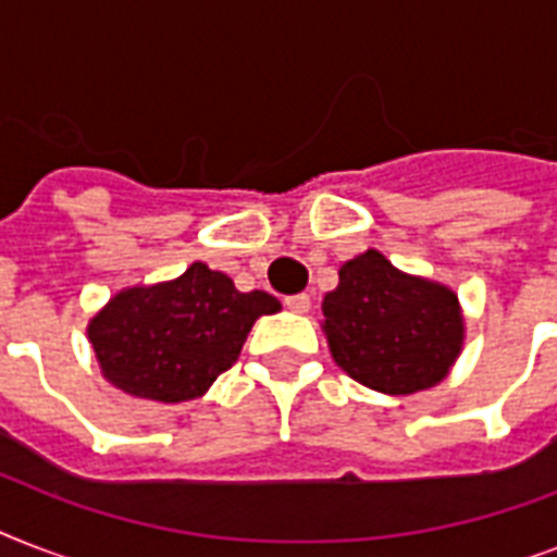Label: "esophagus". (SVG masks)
Segmentation results:
<instances>
[{
  "label": "esophagus",
  "instance_id": "obj_1",
  "mask_svg": "<svg viewBox=\"0 0 557 557\" xmlns=\"http://www.w3.org/2000/svg\"><path fill=\"white\" fill-rule=\"evenodd\" d=\"M286 309H292V312H309V309H312V297L309 295L286 297Z\"/></svg>",
  "mask_w": 557,
  "mask_h": 557
}]
</instances>
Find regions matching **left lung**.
Returning a JSON list of instances; mask_svg holds the SVG:
<instances>
[{"instance_id":"8db88e82","label":"left lung","mask_w":557,"mask_h":557,"mask_svg":"<svg viewBox=\"0 0 557 557\" xmlns=\"http://www.w3.org/2000/svg\"><path fill=\"white\" fill-rule=\"evenodd\" d=\"M338 277L323 297V330L332 358L352 379L393 396L445 379L462 347L454 292L407 277L379 251L344 262Z\"/></svg>"}]
</instances>
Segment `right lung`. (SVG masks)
Wrapping results in <instances>:
<instances>
[{"mask_svg":"<svg viewBox=\"0 0 557 557\" xmlns=\"http://www.w3.org/2000/svg\"><path fill=\"white\" fill-rule=\"evenodd\" d=\"M280 312L269 292L193 262L178 280L126 288L89 323L100 370L129 396L176 405L201 396L239 358L260 314Z\"/></svg>","mask_w":557,"mask_h":557,"instance_id":"1","label":"right lung"}]
</instances>
